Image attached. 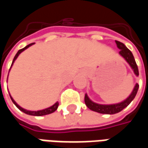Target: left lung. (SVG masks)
I'll return each instance as SVG.
<instances>
[{"label": "left lung", "mask_w": 148, "mask_h": 148, "mask_svg": "<svg viewBox=\"0 0 148 148\" xmlns=\"http://www.w3.org/2000/svg\"><path fill=\"white\" fill-rule=\"evenodd\" d=\"M116 43L118 49H120L121 51L119 52V55H121L122 58H124L125 61L127 62L128 65L130 66L132 70L133 71L135 75L138 77L139 76V71H138V67H137L136 62L135 61V58L132 55V53L131 52L129 49L127 48V47L124 45V43L116 41ZM139 89V85L136 83L134 86L133 90L130 93V95L127 97L126 99L122 101L121 102L116 103V104H109V105H105V104H98L93 101L90 99L89 96L86 93L85 95V103L86 106L92 111L97 112L99 113H102V114H115L119 112L122 111L124 108H126L129 104H130L132 100L135 98V97L136 95L137 91Z\"/></svg>", "instance_id": "1"}]
</instances>
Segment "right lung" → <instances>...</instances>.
Returning a JSON list of instances; mask_svg holds the SVG:
<instances>
[{
    "instance_id": "1",
    "label": "right lung",
    "mask_w": 148,
    "mask_h": 148,
    "mask_svg": "<svg viewBox=\"0 0 148 148\" xmlns=\"http://www.w3.org/2000/svg\"><path fill=\"white\" fill-rule=\"evenodd\" d=\"M34 43H35V42H34ZM34 43H30V44H28L27 46H26V47H24V48H22V49H21V50H19V51H18L17 53H16V55H15L14 58H13V61H12V62L10 70H11V68H12V66L13 63H14V62L16 61V59L18 58V56H19V55H21V53H22V52L24 51H25L26 49L28 48L29 47L33 45ZM10 70H9V71H10ZM9 96H10V97H11L12 101L13 102V104H14L15 106L17 107L18 109H20L21 111L23 112H24V113H26V114H27V115H31V116H44V115L51 114V113H52V112H54L55 111H56L58 107V102L57 101V102H55V104L53 105V106H50V107L47 108V109H42V110H38V111H31V110H27V109H24V108H22V107H21V106H19L17 103L15 101L14 99L12 98V97L10 95V93H9Z\"/></svg>"
}]
</instances>
